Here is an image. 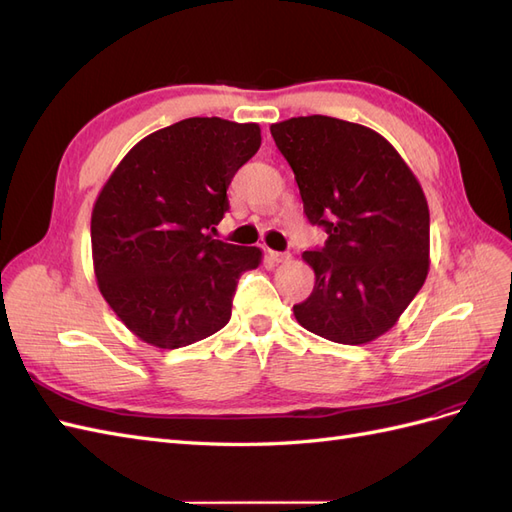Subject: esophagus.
Masks as SVG:
<instances>
[{
	"label": "esophagus",
	"instance_id": "esophagus-1",
	"mask_svg": "<svg viewBox=\"0 0 512 512\" xmlns=\"http://www.w3.org/2000/svg\"><path fill=\"white\" fill-rule=\"evenodd\" d=\"M268 257L274 261V264H285V261L291 259L289 253H279V251H268Z\"/></svg>",
	"mask_w": 512,
	"mask_h": 512
}]
</instances>
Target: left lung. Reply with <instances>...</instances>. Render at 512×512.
Segmentation results:
<instances>
[{
  "mask_svg": "<svg viewBox=\"0 0 512 512\" xmlns=\"http://www.w3.org/2000/svg\"><path fill=\"white\" fill-rule=\"evenodd\" d=\"M296 175L306 218L328 233L302 259L311 296L298 324L343 345H364L397 324L429 274V206L414 171L375 130L328 115L270 126Z\"/></svg>",
  "mask_w": 512,
  "mask_h": 512,
  "instance_id": "left-lung-1",
  "label": "left lung"
}]
</instances>
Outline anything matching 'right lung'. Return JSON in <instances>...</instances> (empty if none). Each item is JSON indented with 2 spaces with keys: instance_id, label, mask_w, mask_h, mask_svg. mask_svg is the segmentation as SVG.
<instances>
[{
  "instance_id": "right-lung-1",
  "label": "right lung",
  "mask_w": 512,
  "mask_h": 512,
  "mask_svg": "<svg viewBox=\"0 0 512 512\" xmlns=\"http://www.w3.org/2000/svg\"><path fill=\"white\" fill-rule=\"evenodd\" d=\"M261 145L259 124L188 118L141 139L100 188L92 259L102 298L143 343L178 349L231 317L261 248L212 240L227 188Z\"/></svg>"
}]
</instances>
